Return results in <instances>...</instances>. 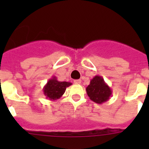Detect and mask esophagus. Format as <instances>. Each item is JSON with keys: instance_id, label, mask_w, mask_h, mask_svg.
Wrapping results in <instances>:
<instances>
[{"instance_id": "obj_1", "label": "esophagus", "mask_w": 149, "mask_h": 149, "mask_svg": "<svg viewBox=\"0 0 149 149\" xmlns=\"http://www.w3.org/2000/svg\"><path fill=\"white\" fill-rule=\"evenodd\" d=\"M74 83L75 84H81V80H75V81H74Z\"/></svg>"}]
</instances>
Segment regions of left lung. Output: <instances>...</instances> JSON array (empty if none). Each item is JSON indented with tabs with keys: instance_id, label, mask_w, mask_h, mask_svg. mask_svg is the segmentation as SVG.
<instances>
[{
	"instance_id": "obj_1",
	"label": "left lung",
	"mask_w": 149,
	"mask_h": 149,
	"mask_svg": "<svg viewBox=\"0 0 149 149\" xmlns=\"http://www.w3.org/2000/svg\"><path fill=\"white\" fill-rule=\"evenodd\" d=\"M86 90L89 98L99 104L108 101L113 93L103 77L99 75H95L91 80Z\"/></svg>"
}]
</instances>
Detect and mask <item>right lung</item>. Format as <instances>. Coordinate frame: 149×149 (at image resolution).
<instances>
[{"mask_svg": "<svg viewBox=\"0 0 149 149\" xmlns=\"http://www.w3.org/2000/svg\"><path fill=\"white\" fill-rule=\"evenodd\" d=\"M72 84L70 82H61L57 81V78L55 76H53L48 80L47 84L43 87V93L46 98H48L51 101H55L62 97L66 88L71 86Z\"/></svg>", "mask_w": 149, "mask_h": 149, "instance_id": "obj_1", "label": "right lung"}]
</instances>
